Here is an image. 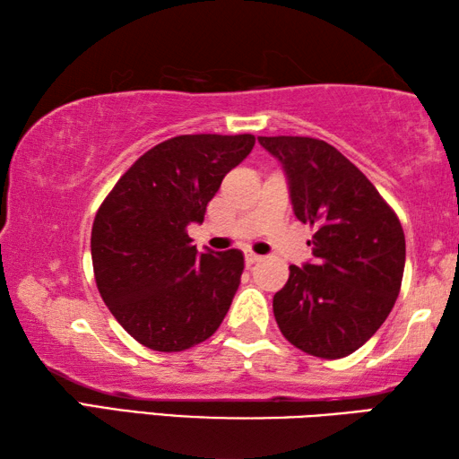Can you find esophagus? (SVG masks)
Segmentation results:
<instances>
[{
  "label": "esophagus",
  "mask_w": 459,
  "mask_h": 459,
  "mask_svg": "<svg viewBox=\"0 0 459 459\" xmlns=\"http://www.w3.org/2000/svg\"><path fill=\"white\" fill-rule=\"evenodd\" d=\"M263 257L261 255H257V253H247L245 255V261H247V265H255V263H259Z\"/></svg>",
  "instance_id": "obj_1"
}]
</instances>
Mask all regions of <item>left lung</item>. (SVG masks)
Listing matches in <instances>:
<instances>
[{
    "label": "left lung",
    "mask_w": 459,
    "mask_h": 459,
    "mask_svg": "<svg viewBox=\"0 0 459 459\" xmlns=\"http://www.w3.org/2000/svg\"><path fill=\"white\" fill-rule=\"evenodd\" d=\"M281 161L293 212L314 227V261L291 265L273 298L279 330L295 348L344 359L375 333L397 299L405 232L370 180L314 137H259Z\"/></svg>",
    "instance_id": "obj_1"
}]
</instances>
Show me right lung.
<instances>
[{
    "instance_id": "obj_1",
    "label": "right lung",
    "mask_w": 459,
    "mask_h": 459,
    "mask_svg": "<svg viewBox=\"0 0 459 459\" xmlns=\"http://www.w3.org/2000/svg\"><path fill=\"white\" fill-rule=\"evenodd\" d=\"M255 135H178L145 152L97 211L91 232L99 293L139 344L180 352L219 330L238 290V248L198 253L190 222L204 221L222 178Z\"/></svg>"
}]
</instances>
